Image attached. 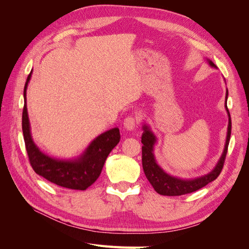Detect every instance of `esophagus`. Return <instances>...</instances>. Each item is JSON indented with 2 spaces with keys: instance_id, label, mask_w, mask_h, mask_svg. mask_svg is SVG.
Here are the masks:
<instances>
[{
  "instance_id": "esophagus-1",
  "label": "esophagus",
  "mask_w": 249,
  "mask_h": 249,
  "mask_svg": "<svg viewBox=\"0 0 249 249\" xmlns=\"http://www.w3.org/2000/svg\"><path fill=\"white\" fill-rule=\"evenodd\" d=\"M137 124H138V119L133 116L126 117L124 122V126L127 131H133Z\"/></svg>"
}]
</instances>
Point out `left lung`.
<instances>
[{"label": "left lung", "mask_w": 249, "mask_h": 249, "mask_svg": "<svg viewBox=\"0 0 249 249\" xmlns=\"http://www.w3.org/2000/svg\"><path fill=\"white\" fill-rule=\"evenodd\" d=\"M208 62L211 66L216 67V65L212 61H210V60H208ZM228 94H229V91L227 89V96H225V109H227L229 113V126H228L227 141H225L224 150L222 153V156L220 157L219 161H218L215 168L211 172H209L208 175H205L196 178H191V179H183V178H178L176 177L169 176L168 173L165 172L156 162L155 156L153 153L154 145L157 141L156 136L146 124L143 125V134L141 137V142L143 144L142 145V167H143V170H144L147 179L154 187L156 192H158L161 195H166V196H178V195L191 193L200 189L202 187H205L209 183L213 182V180L216 179L218 176L220 175V172L223 168L225 157H227L228 147H229L230 138H231V115H230L228 105H227Z\"/></svg>", "instance_id": "8db88e82"}]
</instances>
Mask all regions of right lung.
<instances>
[{
	"label": "right lung",
	"instance_id": "obj_1",
	"mask_svg": "<svg viewBox=\"0 0 249 249\" xmlns=\"http://www.w3.org/2000/svg\"><path fill=\"white\" fill-rule=\"evenodd\" d=\"M31 73L27 78L24 88L25 105L22 110V134L29 161L33 170L51 183L60 187L74 190H86L100 177L108 155L120 139L118 127H114L96 137L81 157L74 160H58L40 152L34 143L27 111V87L31 79Z\"/></svg>",
	"mask_w": 249,
	"mask_h": 249
}]
</instances>
